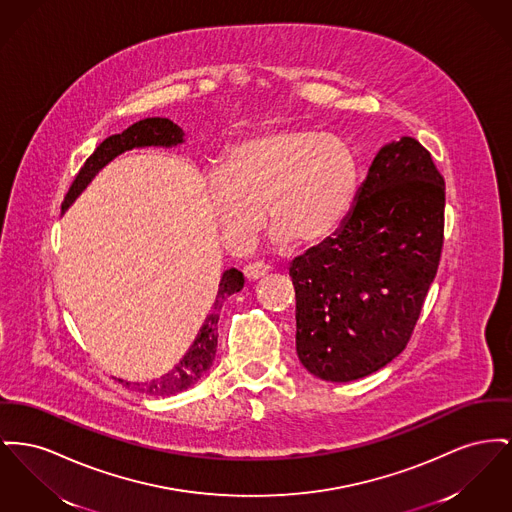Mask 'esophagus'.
<instances>
[{
	"label": "esophagus",
	"instance_id": "34e87169",
	"mask_svg": "<svg viewBox=\"0 0 512 512\" xmlns=\"http://www.w3.org/2000/svg\"><path fill=\"white\" fill-rule=\"evenodd\" d=\"M269 271H271V267L265 265V263H249L247 267H243V274H245L247 280H259L261 276H265Z\"/></svg>",
	"mask_w": 512,
	"mask_h": 512
}]
</instances>
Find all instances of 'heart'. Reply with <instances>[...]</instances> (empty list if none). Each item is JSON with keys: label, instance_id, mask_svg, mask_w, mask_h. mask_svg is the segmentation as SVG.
Segmentation results:
<instances>
[{"label": "heart", "instance_id": "1", "mask_svg": "<svg viewBox=\"0 0 512 512\" xmlns=\"http://www.w3.org/2000/svg\"><path fill=\"white\" fill-rule=\"evenodd\" d=\"M356 151L340 137L282 127L243 141L207 176V195L228 247L243 251L265 228L274 241L309 245L344 222L360 189Z\"/></svg>", "mask_w": 512, "mask_h": 512}]
</instances>
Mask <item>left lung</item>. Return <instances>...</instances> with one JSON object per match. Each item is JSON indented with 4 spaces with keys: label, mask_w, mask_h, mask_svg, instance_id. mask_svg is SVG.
Wrapping results in <instances>:
<instances>
[{
    "label": "left lung",
    "mask_w": 512,
    "mask_h": 512,
    "mask_svg": "<svg viewBox=\"0 0 512 512\" xmlns=\"http://www.w3.org/2000/svg\"><path fill=\"white\" fill-rule=\"evenodd\" d=\"M445 241V180L414 137L373 158L332 238L290 265L296 352L315 377L348 383L410 342Z\"/></svg>",
    "instance_id": "obj_1"
}]
</instances>
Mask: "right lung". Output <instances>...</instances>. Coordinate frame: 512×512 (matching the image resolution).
Listing matches in <instances>:
<instances>
[{
    "label": "right lung",
    "instance_id": "right-lung-1",
    "mask_svg": "<svg viewBox=\"0 0 512 512\" xmlns=\"http://www.w3.org/2000/svg\"><path fill=\"white\" fill-rule=\"evenodd\" d=\"M178 143H183V131L174 121L166 118H147V120L137 121L131 127H127L123 133L104 139L96 147V151L87 158L79 174L75 176L61 209L65 211L69 203L92 180V176L121 152L135 149V147H172ZM241 288H243V274L240 271L230 269L224 272L220 278L214 307L207 315L201 331L195 336L193 344L185 352V356L174 365L170 373L162 375L160 379H154L149 383H133V391L143 392L149 396H172L193 387L211 369L212 361L216 356V344H218L216 325H218V313L222 309V303L228 296L240 292ZM125 385L129 387L131 383H125Z\"/></svg>",
    "mask_w": 512,
    "mask_h": 512
}]
</instances>
